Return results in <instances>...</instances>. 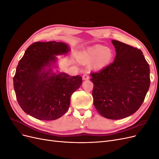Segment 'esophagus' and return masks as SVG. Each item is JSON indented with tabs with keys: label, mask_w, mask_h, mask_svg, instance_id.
I'll return each mask as SVG.
<instances>
[{
	"label": "esophagus",
	"mask_w": 159,
	"mask_h": 159,
	"mask_svg": "<svg viewBox=\"0 0 159 159\" xmlns=\"http://www.w3.org/2000/svg\"><path fill=\"white\" fill-rule=\"evenodd\" d=\"M82 78H83V79L84 80H88L89 79V75L88 74H84V75H83V76H82Z\"/></svg>",
	"instance_id": "1"
}]
</instances>
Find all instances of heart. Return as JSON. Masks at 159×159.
Here are the masks:
<instances>
[{"label": "heart", "instance_id": "b5f03b06", "mask_svg": "<svg viewBox=\"0 0 159 159\" xmlns=\"http://www.w3.org/2000/svg\"><path fill=\"white\" fill-rule=\"evenodd\" d=\"M81 57L88 61L94 60L96 68H102L107 66L111 60L112 54L110 50L103 46L95 45L88 48L81 54Z\"/></svg>", "mask_w": 159, "mask_h": 159}]
</instances>
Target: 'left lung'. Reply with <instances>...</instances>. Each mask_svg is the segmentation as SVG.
<instances>
[{
	"label": "left lung",
	"mask_w": 159,
	"mask_h": 159,
	"mask_svg": "<svg viewBox=\"0 0 159 159\" xmlns=\"http://www.w3.org/2000/svg\"><path fill=\"white\" fill-rule=\"evenodd\" d=\"M114 61L90 74L93 104L98 113L110 119L131 115L141 106L150 86V68L137 48L112 40Z\"/></svg>",
	"instance_id": "1"
}]
</instances>
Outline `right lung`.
Here are the masks:
<instances>
[{"instance_id": "1", "label": "right lung", "mask_w": 159, "mask_h": 159, "mask_svg": "<svg viewBox=\"0 0 159 159\" xmlns=\"http://www.w3.org/2000/svg\"><path fill=\"white\" fill-rule=\"evenodd\" d=\"M64 43L36 42L25 51L19 61L13 78L16 99L22 109L43 121L55 120L69 109L71 94L82 84L80 75L52 73L56 55L66 54ZM53 66V65H52Z\"/></svg>"}]
</instances>
